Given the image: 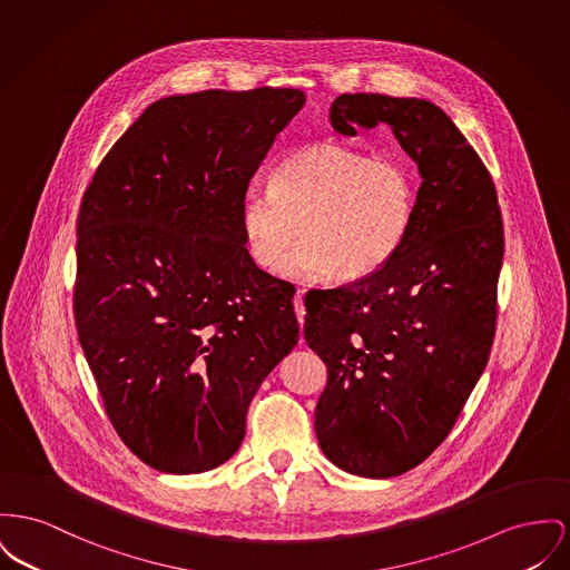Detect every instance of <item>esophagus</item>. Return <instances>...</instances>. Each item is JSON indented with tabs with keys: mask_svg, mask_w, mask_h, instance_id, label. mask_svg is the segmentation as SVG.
Masks as SVG:
<instances>
[{
	"mask_svg": "<svg viewBox=\"0 0 570 570\" xmlns=\"http://www.w3.org/2000/svg\"><path fill=\"white\" fill-rule=\"evenodd\" d=\"M293 305H295V314H297V321H299V325H303V318H305V305H303L302 288L297 291V295H295V299H293Z\"/></svg>",
	"mask_w": 570,
	"mask_h": 570,
	"instance_id": "1",
	"label": "esophagus"
}]
</instances>
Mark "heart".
<instances>
[{
  "label": "heart",
  "instance_id": "1",
  "mask_svg": "<svg viewBox=\"0 0 570 570\" xmlns=\"http://www.w3.org/2000/svg\"><path fill=\"white\" fill-rule=\"evenodd\" d=\"M420 171L404 157L372 159L340 144L293 153L271 174L268 189L243 196L238 226L249 258L286 277L364 279L385 267L411 235Z\"/></svg>",
  "mask_w": 570,
  "mask_h": 570
}]
</instances>
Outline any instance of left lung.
<instances>
[{"instance_id": "left-lung-1", "label": "left lung", "mask_w": 570, "mask_h": 570, "mask_svg": "<svg viewBox=\"0 0 570 570\" xmlns=\"http://www.w3.org/2000/svg\"><path fill=\"white\" fill-rule=\"evenodd\" d=\"M335 134L387 125L422 187L401 252L305 303L303 335L327 366L314 429L325 456L364 478L420 465L452 431L495 335L503 226L491 174L435 102L340 95Z\"/></svg>"}]
</instances>
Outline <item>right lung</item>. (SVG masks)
<instances>
[{
	"mask_svg": "<svg viewBox=\"0 0 570 570\" xmlns=\"http://www.w3.org/2000/svg\"><path fill=\"white\" fill-rule=\"evenodd\" d=\"M303 102L295 88L159 99L81 202L77 334L116 433L157 471L226 463L299 340L295 288L249 258L238 210Z\"/></svg>",
	"mask_w": 570,
	"mask_h": 570,
	"instance_id": "1",
	"label": "right lung"
}]
</instances>
